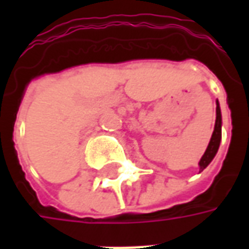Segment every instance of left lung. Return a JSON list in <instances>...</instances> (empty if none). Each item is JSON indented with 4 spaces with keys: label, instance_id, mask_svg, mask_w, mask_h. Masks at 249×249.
I'll return each instance as SVG.
<instances>
[{
    "label": "left lung",
    "instance_id": "1",
    "mask_svg": "<svg viewBox=\"0 0 249 249\" xmlns=\"http://www.w3.org/2000/svg\"><path fill=\"white\" fill-rule=\"evenodd\" d=\"M220 140H221V112H220V105L217 103L216 107V123H214V129L209 141L208 146H207V151L201 157V160L198 162V167L200 171H204L205 168L208 167L209 162L213 160V157L217 153V149L220 146Z\"/></svg>",
    "mask_w": 249,
    "mask_h": 249
}]
</instances>
